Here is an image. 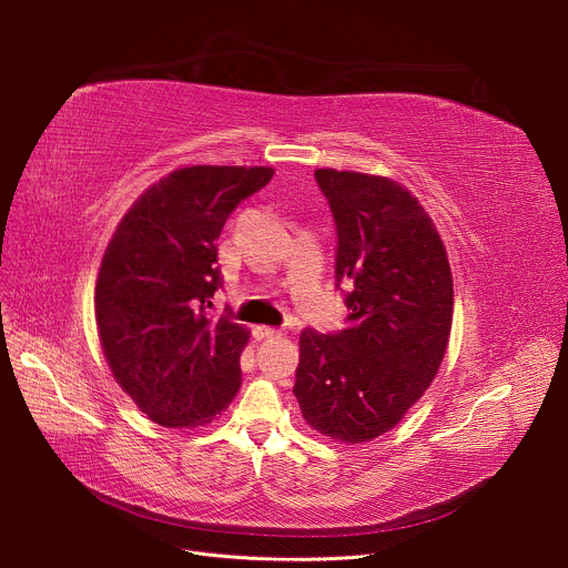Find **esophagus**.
Segmentation results:
<instances>
[{
  "instance_id": "esophagus-1",
  "label": "esophagus",
  "mask_w": 568,
  "mask_h": 568,
  "mask_svg": "<svg viewBox=\"0 0 568 568\" xmlns=\"http://www.w3.org/2000/svg\"><path fill=\"white\" fill-rule=\"evenodd\" d=\"M253 336L257 341H264V338H276V336H283V334H281V329H274V326H255Z\"/></svg>"
}]
</instances>
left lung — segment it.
<instances>
[{"instance_id":"obj_1","label":"left lung","mask_w":568,"mask_h":568,"mask_svg":"<svg viewBox=\"0 0 568 568\" xmlns=\"http://www.w3.org/2000/svg\"><path fill=\"white\" fill-rule=\"evenodd\" d=\"M315 182L336 223L349 324L302 332L292 392L308 426L359 444L392 430L430 386L449 345L454 278L426 209L394 179L324 168Z\"/></svg>"}]
</instances>
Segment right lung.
Here are the masks:
<instances>
[{
	"mask_svg": "<svg viewBox=\"0 0 568 568\" xmlns=\"http://www.w3.org/2000/svg\"><path fill=\"white\" fill-rule=\"evenodd\" d=\"M272 168L191 165L146 189L116 225L97 281V324L108 366L149 419L204 426L242 384L248 332L209 315L223 287L216 239L236 204Z\"/></svg>",
	"mask_w": 568,
	"mask_h": 568,
	"instance_id": "1",
	"label": "right lung"
}]
</instances>
